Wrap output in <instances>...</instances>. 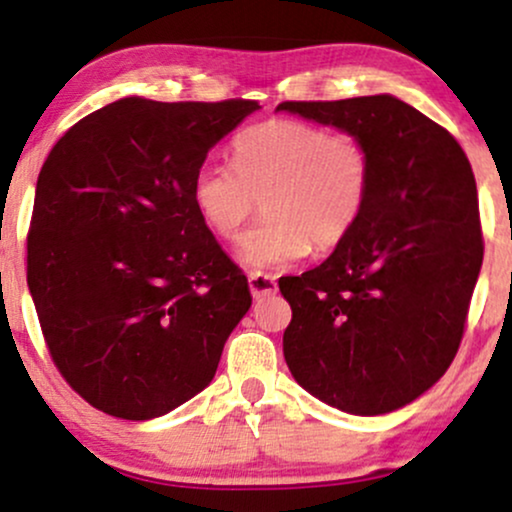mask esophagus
Instances as JSON below:
<instances>
[{"label": "esophagus", "mask_w": 512, "mask_h": 512, "mask_svg": "<svg viewBox=\"0 0 512 512\" xmlns=\"http://www.w3.org/2000/svg\"><path fill=\"white\" fill-rule=\"evenodd\" d=\"M248 284H250V293L255 298H262V296H269V293H276V276H272V274L250 272Z\"/></svg>", "instance_id": "obj_1"}]
</instances>
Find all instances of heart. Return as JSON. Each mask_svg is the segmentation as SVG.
Instances as JSON below:
<instances>
[{
  "mask_svg": "<svg viewBox=\"0 0 512 512\" xmlns=\"http://www.w3.org/2000/svg\"><path fill=\"white\" fill-rule=\"evenodd\" d=\"M236 166L204 161L192 202L214 236L233 240L264 204L238 257L252 269H281L313 245L332 250L354 233L368 207L373 166L361 137L305 120L257 122L233 144Z\"/></svg>",
  "mask_w": 512,
  "mask_h": 512,
  "instance_id": "heart-1",
  "label": "heart"
}]
</instances>
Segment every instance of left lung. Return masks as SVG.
<instances>
[{
	"mask_svg": "<svg viewBox=\"0 0 512 512\" xmlns=\"http://www.w3.org/2000/svg\"><path fill=\"white\" fill-rule=\"evenodd\" d=\"M276 110L356 134L373 166L354 233L320 267L279 281L293 313L286 366L330 407L395 411L460 349L484 260L472 166L448 129L387 93Z\"/></svg>",
	"mask_w": 512,
	"mask_h": 512,
	"instance_id": "obj_1",
	"label": "left lung"
}]
</instances>
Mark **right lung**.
<instances>
[{
	"label": "right lung",
	"instance_id": "right-lung-1",
	"mask_svg": "<svg viewBox=\"0 0 512 512\" xmlns=\"http://www.w3.org/2000/svg\"><path fill=\"white\" fill-rule=\"evenodd\" d=\"M257 108L122 98L67 129L45 158L28 289L52 363L91 407L156 419L214 378L252 296L199 219L192 178Z\"/></svg>",
	"mask_w": 512,
	"mask_h": 512
}]
</instances>
